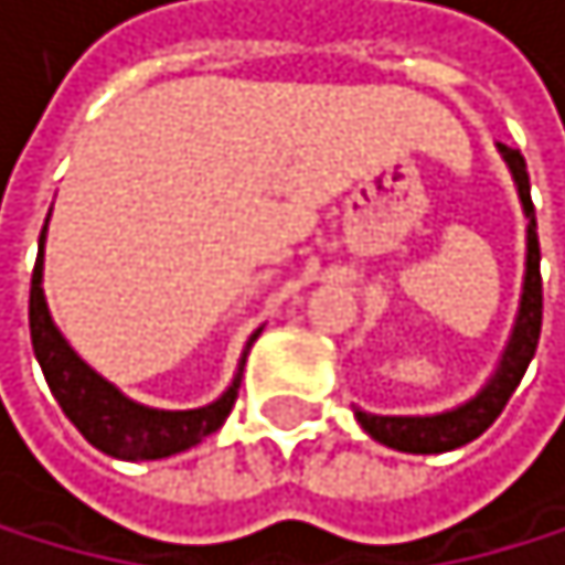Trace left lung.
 <instances>
[{"label": "left lung", "instance_id": "obj_1", "mask_svg": "<svg viewBox=\"0 0 565 565\" xmlns=\"http://www.w3.org/2000/svg\"><path fill=\"white\" fill-rule=\"evenodd\" d=\"M508 161V169L518 182V196L529 216V262H524V292H521V310H518V324L511 334V344L501 359L497 376L487 383L480 396H472L469 404L435 414V417H380V414H365L355 411L359 425L373 435L376 441L396 448V452H414V456H435V452H452L462 448L466 441L480 438L501 411L508 407L511 393L518 390L524 369H529L535 349H539V334H542V273H539V234H535V206H532V185H529V169H524L521 151L497 145Z\"/></svg>", "mask_w": 565, "mask_h": 565}]
</instances>
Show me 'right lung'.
Wrapping results in <instances>:
<instances>
[{
	"instance_id": "right-lung-1",
	"label": "right lung",
	"mask_w": 565,
	"mask_h": 565,
	"mask_svg": "<svg viewBox=\"0 0 565 565\" xmlns=\"http://www.w3.org/2000/svg\"><path fill=\"white\" fill-rule=\"evenodd\" d=\"M44 231H41V255H36L33 279H30V341H33V355L44 369V380L54 393V401L61 404L64 417L82 431V438L113 459L134 462V459H164V456L185 452V448L200 445L206 435L221 428L227 414L234 411L241 376L221 401L210 407L151 411V407L127 401L117 386H109L103 376H96L93 369L68 349V341L54 328L47 303H44V289H41Z\"/></svg>"
}]
</instances>
